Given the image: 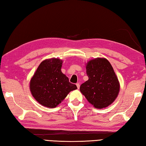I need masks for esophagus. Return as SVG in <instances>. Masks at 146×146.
<instances>
[{
  "instance_id": "esophagus-1",
  "label": "esophagus",
  "mask_w": 146,
  "mask_h": 146,
  "mask_svg": "<svg viewBox=\"0 0 146 146\" xmlns=\"http://www.w3.org/2000/svg\"><path fill=\"white\" fill-rule=\"evenodd\" d=\"M76 86H77V88H78V89H79L80 88V83H76Z\"/></svg>"
}]
</instances>
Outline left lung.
<instances>
[{"label": "left lung", "instance_id": "8db88e82", "mask_svg": "<svg viewBox=\"0 0 146 146\" xmlns=\"http://www.w3.org/2000/svg\"><path fill=\"white\" fill-rule=\"evenodd\" d=\"M88 80L80 86V92L96 108L107 107L115 100L120 90L119 80L110 62L97 58L86 64Z\"/></svg>", "mask_w": 146, "mask_h": 146}]
</instances>
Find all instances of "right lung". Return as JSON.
<instances>
[{"label":"right lung","mask_w":146,"mask_h":146,"mask_svg":"<svg viewBox=\"0 0 146 146\" xmlns=\"http://www.w3.org/2000/svg\"><path fill=\"white\" fill-rule=\"evenodd\" d=\"M63 61L51 58L42 61L30 81V91L41 105L54 108L77 86L61 72Z\"/></svg>","instance_id":"add662e5"}]
</instances>
